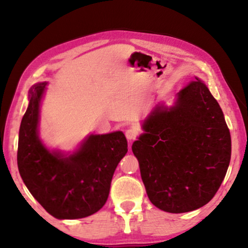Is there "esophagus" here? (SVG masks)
Wrapping results in <instances>:
<instances>
[{
	"label": "esophagus",
	"instance_id": "1",
	"mask_svg": "<svg viewBox=\"0 0 248 248\" xmlns=\"http://www.w3.org/2000/svg\"><path fill=\"white\" fill-rule=\"evenodd\" d=\"M138 134H139V131L137 127H130L125 131V137H126L128 141L134 140V139L138 137Z\"/></svg>",
	"mask_w": 248,
	"mask_h": 248
}]
</instances>
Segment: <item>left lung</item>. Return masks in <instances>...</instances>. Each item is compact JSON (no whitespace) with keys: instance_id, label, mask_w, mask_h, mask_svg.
Instances as JSON below:
<instances>
[{"instance_id":"left-lung-1","label":"left lung","mask_w":248,"mask_h":248,"mask_svg":"<svg viewBox=\"0 0 248 248\" xmlns=\"http://www.w3.org/2000/svg\"><path fill=\"white\" fill-rule=\"evenodd\" d=\"M195 79L172 106L152 108L132 144L148 198L166 212H189L211 201L230 162L232 139L221 108Z\"/></svg>"}]
</instances>
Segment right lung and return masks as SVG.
I'll return each instance as SVG.
<instances>
[{"mask_svg": "<svg viewBox=\"0 0 248 248\" xmlns=\"http://www.w3.org/2000/svg\"><path fill=\"white\" fill-rule=\"evenodd\" d=\"M47 82L33 84L19 130L18 168L31 195L56 219L86 218L103 208L118 162L127 152L122 131L90 134L73 152L50 150L39 137Z\"/></svg>", "mask_w": 248, "mask_h": 248, "instance_id": "add662e5", "label": "right lung"}]
</instances>
